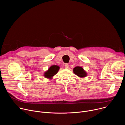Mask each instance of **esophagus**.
Returning a JSON list of instances; mask_svg holds the SVG:
<instances>
[{"label":"esophagus","mask_w":125,"mask_h":125,"mask_svg":"<svg viewBox=\"0 0 125 125\" xmlns=\"http://www.w3.org/2000/svg\"><path fill=\"white\" fill-rule=\"evenodd\" d=\"M64 66H65V68H68L69 65H68V64H65L64 65Z\"/></svg>","instance_id":"obj_1"}]
</instances>
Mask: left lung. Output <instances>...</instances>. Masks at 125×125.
<instances>
[{"mask_svg":"<svg viewBox=\"0 0 125 125\" xmlns=\"http://www.w3.org/2000/svg\"><path fill=\"white\" fill-rule=\"evenodd\" d=\"M73 72L76 75L81 78H83L86 76V72L83 70V68L81 67L77 66L74 68L73 69Z\"/></svg>","mask_w":125,"mask_h":125,"instance_id":"1","label":"left lung"}]
</instances>
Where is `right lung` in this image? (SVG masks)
<instances>
[{"label":"right lung","instance_id":"obj_1","mask_svg":"<svg viewBox=\"0 0 125 125\" xmlns=\"http://www.w3.org/2000/svg\"><path fill=\"white\" fill-rule=\"evenodd\" d=\"M59 67L56 65H53L50 67L48 70L44 73V76L46 78H51L53 76H54L59 70Z\"/></svg>","mask_w":125,"mask_h":125}]
</instances>
